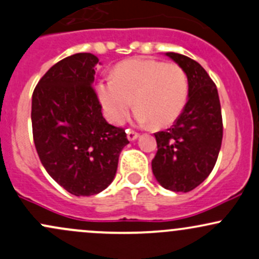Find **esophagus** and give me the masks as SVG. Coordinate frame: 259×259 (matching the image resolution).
I'll use <instances>...</instances> for the list:
<instances>
[{
    "mask_svg": "<svg viewBox=\"0 0 259 259\" xmlns=\"http://www.w3.org/2000/svg\"><path fill=\"white\" fill-rule=\"evenodd\" d=\"M126 135H127V139H129L130 141H134V140H137V139H138L139 133L134 132V130H132V129H127L126 130Z\"/></svg>",
    "mask_w": 259,
    "mask_h": 259,
    "instance_id": "obj_1",
    "label": "esophagus"
}]
</instances>
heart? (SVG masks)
Returning <instances> with one entry per match:
<instances>
[{
  "instance_id": "obj_1",
  "label": "heart",
  "mask_w": 259,
  "mask_h": 259,
  "mask_svg": "<svg viewBox=\"0 0 259 259\" xmlns=\"http://www.w3.org/2000/svg\"><path fill=\"white\" fill-rule=\"evenodd\" d=\"M189 81L175 63L155 59H129L114 68L113 79L97 84V95L105 116L121 124L135 103V120L151 121L152 126L171 125L184 110Z\"/></svg>"
}]
</instances>
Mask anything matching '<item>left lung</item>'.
<instances>
[{
  "label": "left lung",
  "instance_id": "left-lung-1",
  "mask_svg": "<svg viewBox=\"0 0 259 259\" xmlns=\"http://www.w3.org/2000/svg\"><path fill=\"white\" fill-rule=\"evenodd\" d=\"M186 73L189 100L175 124L155 133L157 152L151 161L157 182L175 192H189L202 184L219 157L223 125L216 84L194 59L168 52Z\"/></svg>",
  "mask_w": 259,
  "mask_h": 259
}]
</instances>
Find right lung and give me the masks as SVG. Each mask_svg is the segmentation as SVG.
Instances as JSON below:
<instances>
[{"label":"right lung","mask_w":259,"mask_h":259,"mask_svg":"<svg viewBox=\"0 0 259 259\" xmlns=\"http://www.w3.org/2000/svg\"><path fill=\"white\" fill-rule=\"evenodd\" d=\"M92 53L62 59L40 78L32 95V130L46 171L74 196L105 190L129 144L125 130L108 124L93 88Z\"/></svg>","instance_id":"right-lung-1"}]
</instances>
